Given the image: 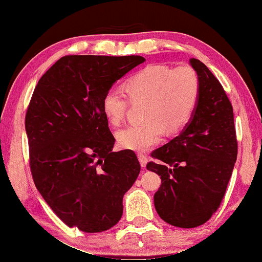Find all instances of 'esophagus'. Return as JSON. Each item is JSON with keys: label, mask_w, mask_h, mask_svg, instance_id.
I'll return each mask as SVG.
<instances>
[{"label": "esophagus", "mask_w": 262, "mask_h": 262, "mask_svg": "<svg viewBox=\"0 0 262 262\" xmlns=\"http://www.w3.org/2000/svg\"><path fill=\"white\" fill-rule=\"evenodd\" d=\"M138 158H139L141 167H146V163H147V155L140 152V153H138Z\"/></svg>", "instance_id": "1"}]
</instances>
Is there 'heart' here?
I'll return each instance as SVG.
<instances>
[{"label":"heart","mask_w":262,"mask_h":262,"mask_svg":"<svg viewBox=\"0 0 262 262\" xmlns=\"http://www.w3.org/2000/svg\"><path fill=\"white\" fill-rule=\"evenodd\" d=\"M132 102H145V122L131 124L117 134L124 148L145 150L162 138L164 131L178 132L184 127L198 102L200 81L190 66L172 68L152 64L141 69L125 82ZM130 101L118 89H110L102 99V110L108 121L118 125L127 113Z\"/></svg>","instance_id":"obj_1"}]
</instances>
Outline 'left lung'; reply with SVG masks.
Wrapping results in <instances>:
<instances>
[{"label":"left lung","mask_w":262,"mask_h":262,"mask_svg":"<svg viewBox=\"0 0 262 262\" xmlns=\"http://www.w3.org/2000/svg\"><path fill=\"white\" fill-rule=\"evenodd\" d=\"M200 81L198 102L180 136L150 157L147 170L161 176L154 206L164 222L178 228L204 224L219 209L237 159L230 100L209 69L191 58Z\"/></svg>","instance_id":"left-lung-1"}]
</instances>
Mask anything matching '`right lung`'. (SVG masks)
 Listing matches in <instances>:
<instances>
[{
    "mask_svg": "<svg viewBox=\"0 0 262 262\" xmlns=\"http://www.w3.org/2000/svg\"><path fill=\"white\" fill-rule=\"evenodd\" d=\"M143 56L68 55L36 84L25 128L36 189L67 224L89 233L122 217L123 196L140 163L131 149L113 152L115 138L102 110L113 84Z\"/></svg>",
    "mask_w": 262,
    "mask_h": 262,
    "instance_id": "obj_1",
    "label": "right lung"
}]
</instances>
